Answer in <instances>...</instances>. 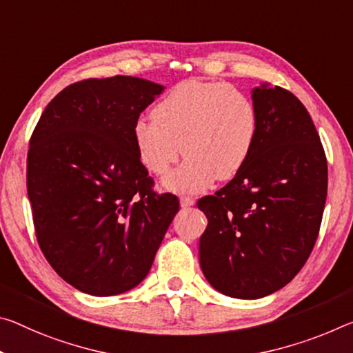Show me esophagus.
Listing matches in <instances>:
<instances>
[{
  "label": "esophagus",
  "instance_id": "esophagus-1",
  "mask_svg": "<svg viewBox=\"0 0 353 353\" xmlns=\"http://www.w3.org/2000/svg\"><path fill=\"white\" fill-rule=\"evenodd\" d=\"M194 204V199L193 198H190V196H182L181 198V205L182 207H190V205H193Z\"/></svg>",
  "mask_w": 353,
  "mask_h": 353
}]
</instances>
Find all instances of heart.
I'll return each mask as SVG.
<instances>
[{"instance_id":"1","label":"heart","mask_w":353,"mask_h":353,"mask_svg":"<svg viewBox=\"0 0 353 353\" xmlns=\"http://www.w3.org/2000/svg\"><path fill=\"white\" fill-rule=\"evenodd\" d=\"M257 130L256 103L242 89L183 81L154 106L152 119L133 124L132 135L139 161L155 176H165L183 150L187 160L165 179V187L196 193L215 179L229 181L242 171Z\"/></svg>"}]
</instances>
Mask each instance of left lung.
<instances>
[{
	"mask_svg": "<svg viewBox=\"0 0 353 353\" xmlns=\"http://www.w3.org/2000/svg\"><path fill=\"white\" fill-rule=\"evenodd\" d=\"M259 130L242 171L198 201L207 216L199 264L218 292L261 299L286 286L321 229L328 170L305 105L279 86L253 89Z\"/></svg>",
	"mask_w": 353,
	"mask_h": 353,
	"instance_id": "obj_1",
	"label": "left lung"
}]
</instances>
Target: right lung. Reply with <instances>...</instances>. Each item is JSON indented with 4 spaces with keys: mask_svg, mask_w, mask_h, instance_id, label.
Here are the masks:
<instances>
[{
    "mask_svg": "<svg viewBox=\"0 0 353 353\" xmlns=\"http://www.w3.org/2000/svg\"><path fill=\"white\" fill-rule=\"evenodd\" d=\"M163 89L124 75L77 81L47 105L31 135L26 187L37 243L85 294L138 286L179 212L174 194L154 192L132 135Z\"/></svg>",
    "mask_w": 353,
    "mask_h": 353,
    "instance_id": "right-lung-1",
    "label": "right lung"
}]
</instances>
